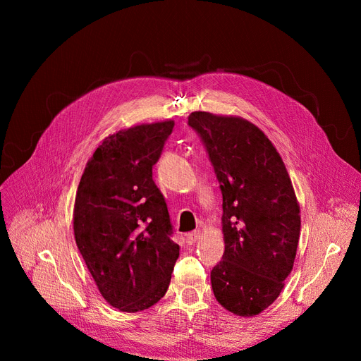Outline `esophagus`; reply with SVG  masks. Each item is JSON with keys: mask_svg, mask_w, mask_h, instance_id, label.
I'll use <instances>...</instances> for the list:
<instances>
[{"mask_svg": "<svg viewBox=\"0 0 361 361\" xmlns=\"http://www.w3.org/2000/svg\"><path fill=\"white\" fill-rule=\"evenodd\" d=\"M199 237H200V233H199V231L188 233V234H187V243H188V244H195V243L199 240Z\"/></svg>", "mask_w": 361, "mask_h": 361, "instance_id": "34e87169", "label": "esophagus"}]
</instances>
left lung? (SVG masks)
<instances>
[{
	"label": "left lung",
	"instance_id": "obj_1",
	"mask_svg": "<svg viewBox=\"0 0 361 361\" xmlns=\"http://www.w3.org/2000/svg\"><path fill=\"white\" fill-rule=\"evenodd\" d=\"M222 193L225 252L211 271L219 305L238 316L269 307L291 274L300 206L279 154L264 133L240 117L188 116Z\"/></svg>",
	"mask_w": 361,
	"mask_h": 361
}]
</instances>
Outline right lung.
<instances>
[{"mask_svg": "<svg viewBox=\"0 0 361 361\" xmlns=\"http://www.w3.org/2000/svg\"><path fill=\"white\" fill-rule=\"evenodd\" d=\"M173 128L169 120L106 137L75 195V244L102 297L121 312L158 302L180 255L165 197L152 178Z\"/></svg>", "mask_w": 361, "mask_h": 361, "instance_id": "1", "label": "right lung"}]
</instances>
